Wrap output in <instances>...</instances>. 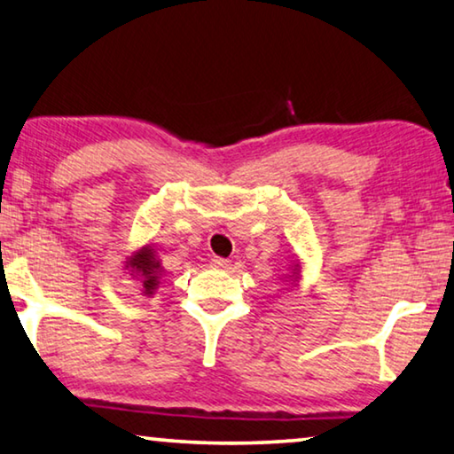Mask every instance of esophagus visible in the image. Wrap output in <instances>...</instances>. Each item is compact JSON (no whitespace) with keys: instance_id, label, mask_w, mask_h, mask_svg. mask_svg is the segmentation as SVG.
Here are the masks:
<instances>
[{"instance_id":"esophagus-1","label":"esophagus","mask_w":454,"mask_h":454,"mask_svg":"<svg viewBox=\"0 0 454 454\" xmlns=\"http://www.w3.org/2000/svg\"><path fill=\"white\" fill-rule=\"evenodd\" d=\"M210 262H212V266H214V269H230V261H226V258L214 256Z\"/></svg>"}]
</instances>
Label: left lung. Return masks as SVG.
Returning <instances> with one entry per match:
<instances>
[{
  "instance_id": "obj_1",
  "label": "left lung",
  "mask_w": 454,
  "mask_h": 454,
  "mask_svg": "<svg viewBox=\"0 0 454 454\" xmlns=\"http://www.w3.org/2000/svg\"><path fill=\"white\" fill-rule=\"evenodd\" d=\"M299 278H301V262L297 261V262H294V264L291 266V275L286 277V283L297 285V283H299Z\"/></svg>"
}]
</instances>
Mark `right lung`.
Listing matches in <instances>:
<instances>
[{"label":"right lung","mask_w":454,"mask_h":454,"mask_svg":"<svg viewBox=\"0 0 454 454\" xmlns=\"http://www.w3.org/2000/svg\"><path fill=\"white\" fill-rule=\"evenodd\" d=\"M125 269L129 270V275L137 280H141L143 285V294L151 297L160 286V280L163 277V269L160 258L155 256V248L149 247H141L139 250H135L131 256H127L125 261Z\"/></svg>","instance_id":"obj_1"}]
</instances>
